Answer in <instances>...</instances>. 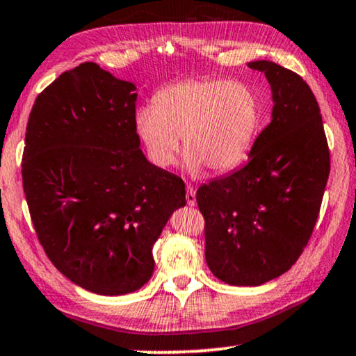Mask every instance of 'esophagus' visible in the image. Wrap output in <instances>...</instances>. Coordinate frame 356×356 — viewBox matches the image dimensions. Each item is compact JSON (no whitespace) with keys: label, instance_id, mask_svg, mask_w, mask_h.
I'll list each match as a JSON object with an SVG mask.
<instances>
[{"label":"esophagus","instance_id":"esophagus-1","mask_svg":"<svg viewBox=\"0 0 356 356\" xmlns=\"http://www.w3.org/2000/svg\"><path fill=\"white\" fill-rule=\"evenodd\" d=\"M186 199H187V204L193 207L197 204V199H195V188H193L191 184H187V193H186Z\"/></svg>","mask_w":356,"mask_h":356}]
</instances>
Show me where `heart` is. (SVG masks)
<instances>
[{"label":"heart","instance_id":"heart-1","mask_svg":"<svg viewBox=\"0 0 356 356\" xmlns=\"http://www.w3.org/2000/svg\"><path fill=\"white\" fill-rule=\"evenodd\" d=\"M261 124V103L248 83L225 79H187L161 88L152 105L141 106L134 126L149 159L174 164L179 136L191 172L209 168L228 172L250 154Z\"/></svg>","mask_w":356,"mask_h":356}]
</instances>
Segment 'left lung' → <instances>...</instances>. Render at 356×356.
I'll list each match as a JSON object with an SVG mask.
<instances>
[{
  "label": "left lung",
  "mask_w": 356,
  "mask_h": 356,
  "mask_svg": "<svg viewBox=\"0 0 356 356\" xmlns=\"http://www.w3.org/2000/svg\"><path fill=\"white\" fill-rule=\"evenodd\" d=\"M248 67L271 85V123L256 138L248 163L197 191L207 264L232 286L264 284L299 259L330 174L321 108L309 85L274 62Z\"/></svg>",
  "instance_id": "1"
}]
</instances>
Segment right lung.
<instances>
[{
    "label": "right lung",
    "instance_id": "right-lung-1",
    "mask_svg": "<svg viewBox=\"0 0 356 356\" xmlns=\"http://www.w3.org/2000/svg\"><path fill=\"white\" fill-rule=\"evenodd\" d=\"M134 90L85 62L39 93L26 128L22 187L39 243L65 277L103 296L149 281L152 245L186 205L182 179L139 149Z\"/></svg>",
    "mask_w": 356,
    "mask_h": 356
}]
</instances>
